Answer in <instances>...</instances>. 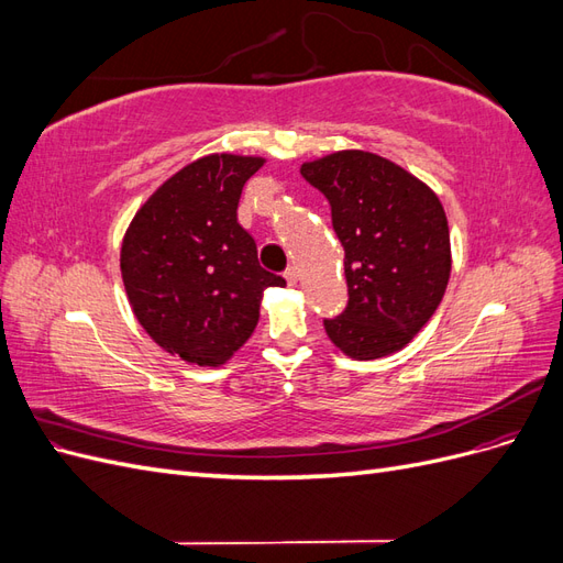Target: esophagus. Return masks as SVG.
I'll return each instance as SVG.
<instances>
[{
  "label": "esophagus",
  "instance_id": "1",
  "mask_svg": "<svg viewBox=\"0 0 563 563\" xmlns=\"http://www.w3.org/2000/svg\"><path fill=\"white\" fill-rule=\"evenodd\" d=\"M284 279L288 282V286H294V284L298 282V267H294V265L288 267V269L284 272Z\"/></svg>",
  "mask_w": 563,
  "mask_h": 563
}]
</instances>
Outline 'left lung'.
Wrapping results in <instances>:
<instances>
[{"mask_svg":"<svg viewBox=\"0 0 563 563\" xmlns=\"http://www.w3.org/2000/svg\"><path fill=\"white\" fill-rule=\"evenodd\" d=\"M329 199L345 249L347 308L323 319L331 343L371 362L411 343L451 277L449 220L439 197L406 168L364 150H340L300 166Z\"/></svg>","mask_w":563,"mask_h":563,"instance_id":"left-lung-1","label":"left lung"}]
</instances>
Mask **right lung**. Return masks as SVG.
Returning a JSON list of instances; mask_svg holds the SVG:
<instances>
[{
  "label": "right lung",
  "instance_id": "right-lung-1",
  "mask_svg": "<svg viewBox=\"0 0 563 563\" xmlns=\"http://www.w3.org/2000/svg\"><path fill=\"white\" fill-rule=\"evenodd\" d=\"M263 157L209 155L157 187L122 242V279L141 327L187 364L220 366L251 338L263 291L286 282L258 263L236 223Z\"/></svg>",
  "mask_w": 563,
  "mask_h": 563
}]
</instances>
